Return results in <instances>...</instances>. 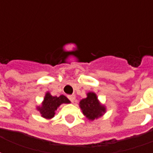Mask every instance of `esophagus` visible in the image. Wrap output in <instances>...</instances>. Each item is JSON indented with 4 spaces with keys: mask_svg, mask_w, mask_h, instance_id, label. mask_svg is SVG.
<instances>
[{
    "mask_svg": "<svg viewBox=\"0 0 153 153\" xmlns=\"http://www.w3.org/2000/svg\"><path fill=\"white\" fill-rule=\"evenodd\" d=\"M68 98L70 100L71 102H74V100H75V95H69V96H68Z\"/></svg>",
    "mask_w": 153,
    "mask_h": 153,
    "instance_id": "34e87169",
    "label": "esophagus"
}]
</instances>
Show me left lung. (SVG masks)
<instances>
[{"mask_svg":"<svg viewBox=\"0 0 153 153\" xmlns=\"http://www.w3.org/2000/svg\"><path fill=\"white\" fill-rule=\"evenodd\" d=\"M79 106L83 115L90 120L97 119L106 111V107L100 103L96 93L92 92L88 93L86 98L80 101Z\"/></svg>","mask_w":153,"mask_h":153,"instance_id":"1","label":"left lung"}]
</instances>
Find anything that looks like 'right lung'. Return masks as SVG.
<instances>
[{
	"label": "right lung",
	"instance_id": "1",
	"mask_svg": "<svg viewBox=\"0 0 153 153\" xmlns=\"http://www.w3.org/2000/svg\"><path fill=\"white\" fill-rule=\"evenodd\" d=\"M70 100L64 95L60 97L51 96L50 93H47L44 97L42 106H38L37 110L41 113L42 116L46 119H51L55 115V111L63 103H70Z\"/></svg>",
	"mask_w": 153,
	"mask_h": 153
}]
</instances>
